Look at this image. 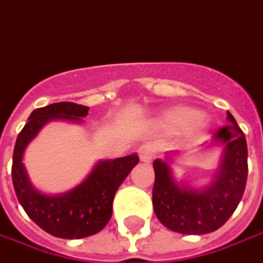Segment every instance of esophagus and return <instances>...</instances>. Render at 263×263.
<instances>
[{
  "label": "esophagus",
  "instance_id": "esophagus-1",
  "mask_svg": "<svg viewBox=\"0 0 263 263\" xmlns=\"http://www.w3.org/2000/svg\"><path fill=\"white\" fill-rule=\"evenodd\" d=\"M138 156H140V160L142 163H149L153 160V157H154V148H153V145H149V144L141 145L140 148H138Z\"/></svg>",
  "mask_w": 263,
  "mask_h": 263
}]
</instances>
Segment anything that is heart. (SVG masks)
I'll return each mask as SVG.
<instances>
[{"label":"heart","mask_w":263,"mask_h":263,"mask_svg":"<svg viewBox=\"0 0 263 263\" xmlns=\"http://www.w3.org/2000/svg\"><path fill=\"white\" fill-rule=\"evenodd\" d=\"M160 126L167 131H180L189 128V132L194 137H201L205 131V122L201 114L192 107L175 106L167 109L160 116Z\"/></svg>","instance_id":"heart-1"}]
</instances>
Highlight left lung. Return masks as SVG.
Segmentation results:
<instances>
[{
    "label": "left lung",
    "mask_w": 263,
    "mask_h": 263,
    "mask_svg": "<svg viewBox=\"0 0 263 263\" xmlns=\"http://www.w3.org/2000/svg\"><path fill=\"white\" fill-rule=\"evenodd\" d=\"M226 126L214 134L211 145H222L220 167L213 182L195 189L177 182L166 160H154L153 206L160 222L182 234H206L218 230L236 211L248 180V145L236 119L227 112Z\"/></svg>",
    "instance_id": "1"
}]
</instances>
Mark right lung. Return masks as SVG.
<instances>
[{
	"label": "right lung",
	"mask_w": 263,
	"mask_h": 263,
	"mask_svg": "<svg viewBox=\"0 0 263 263\" xmlns=\"http://www.w3.org/2000/svg\"><path fill=\"white\" fill-rule=\"evenodd\" d=\"M87 115V106L71 102L39 107L29 116L14 147L11 176L18 202L42 230L61 239H83L104 229L112 217L118 187L140 161L137 154L99 161L83 183L64 194L48 195L36 189L23 164L30 141L50 121L80 123Z\"/></svg>",
	"instance_id": "obj_1"
}]
</instances>
